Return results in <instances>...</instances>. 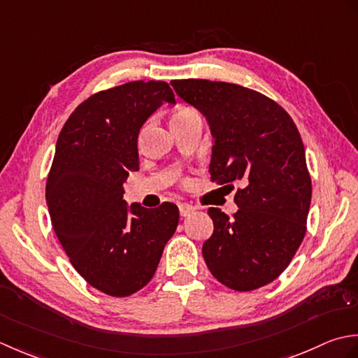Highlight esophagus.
<instances>
[{
    "instance_id": "1",
    "label": "esophagus",
    "mask_w": 358,
    "mask_h": 358,
    "mask_svg": "<svg viewBox=\"0 0 358 358\" xmlns=\"http://www.w3.org/2000/svg\"><path fill=\"white\" fill-rule=\"evenodd\" d=\"M194 210H196V207L194 206H192V203H179V213H180V216H189L192 213H194Z\"/></svg>"
}]
</instances>
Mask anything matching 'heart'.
I'll return each instance as SVG.
<instances>
[{"instance_id": "heart-1", "label": "heart", "mask_w": 358, "mask_h": 358, "mask_svg": "<svg viewBox=\"0 0 358 358\" xmlns=\"http://www.w3.org/2000/svg\"><path fill=\"white\" fill-rule=\"evenodd\" d=\"M182 111H188V109H182ZM182 111H179V113H182Z\"/></svg>"}]
</instances>
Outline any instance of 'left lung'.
<instances>
[{"label":"left lung","instance_id":"1","mask_svg":"<svg viewBox=\"0 0 358 358\" xmlns=\"http://www.w3.org/2000/svg\"><path fill=\"white\" fill-rule=\"evenodd\" d=\"M171 86L208 123L211 180L244 187L235 194L233 217L208 208L215 229L202 245L207 267L233 290L266 286L306 235L312 184L300 133L278 103L249 87L196 78Z\"/></svg>","mask_w":358,"mask_h":358}]
</instances>
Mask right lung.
Returning a JSON list of instances; mask_svg holds the SVG:
<instances>
[{
  "instance_id": "obj_1",
  "label": "right lung",
  "mask_w": 358,
  "mask_h": 358,
  "mask_svg": "<svg viewBox=\"0 0 358 358\" xmlns=\"http://www.w3.org/2000/svg\"><path fill=\"white\" fill-rule=\"evenodd\" d=\"M164 103H176L165 82L111 87L80 103L57 141L46 182L50 222L76 271L111 296L147 286L179 222L171 202L145 208L123 199V182L138 170V133Z\"/></svg>"
}]
</instances>
